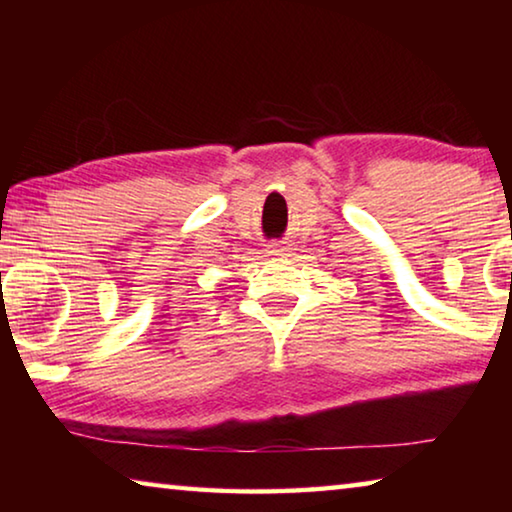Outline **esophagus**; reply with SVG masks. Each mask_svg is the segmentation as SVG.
I'll list each match as a JSON object with an SVG mask.
<instances>
[{
  "label": "esophagus",
  "instance_id": "34e87169",
  "mask_svg": "<svg viewBox=\"0 0 512 512\" xmlns=\"http://www.w3.org/2000/svg\"><path fill=\"white\" fill-rule=\"evenodd\" d=\"M266 253L273 255V257H280V255H287V248H284L280 241H271V244L266 246Z\"/></svg>",
  "mask_w": 512,
  "mask_h": 512
}]
</instances>
